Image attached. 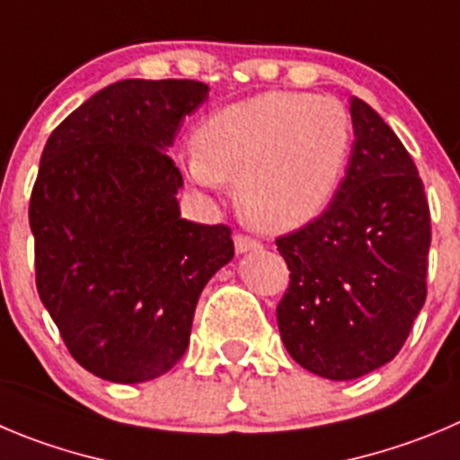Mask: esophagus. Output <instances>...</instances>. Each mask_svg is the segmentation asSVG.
Returning <instances> with one entry per match:
<instances>
[{
    "label": "esophagus",
    "mask_w": 460,
    "mask_h": 460,
    "mask_svg": "<svg viewBox=\"0 0 460 460\" xmlns=\"http://www.w3.org/2000/svg\"><path fill=\"white\" fill-rule=\"evenodd\" d=\"M234 244H235V254H247V252L261 250V243H256V240L247 238V235H240V234L234 238Z\"/></svg>",
    "instance_id": "esophagus-1"
}]
</instances>
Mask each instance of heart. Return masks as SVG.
Listing matches in <instances>:
<instances>
[{"label": "heart", "mask_w": 460, "mask_h": 460, "mask_svg": "<svg viewBox=\"0 0 460 460\" xmlns=\"http://www.w3.org/2000/svg\"><path fill=\"white\" fill-rule=\"evenodd\" d=\"M351 145L354 124L341 100L268 90L206 115L181 170L208 190L235 179L243 220L261 234L283 235L327 210Z\"/></svg>", "instance_id": "obj_1"}]
</instances>
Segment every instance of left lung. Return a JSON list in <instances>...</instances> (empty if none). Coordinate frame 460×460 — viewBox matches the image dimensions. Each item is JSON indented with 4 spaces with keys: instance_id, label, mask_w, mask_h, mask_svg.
I'll return each instance as SVG.
<instances>
[{
    "instance_id": "obj_1",
    "label": "left lung",
    "mask_w": 460,
    "mask_h": 460,
    "mask_svg": "<svg viewBox=\"0 0 460 460\" xmlns=\"http://www.w3.org/2000/svg\"><path fill=\"white\" fill-rule=\"evenodd\" d=\"M354 145L329 208L277 240L290 288L281 341L304 370L349 381L385 366L427 299L431 217L422 179L372 106L349 97Z\"/></svg>"
}]
</instances>
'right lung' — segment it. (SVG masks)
Wrapping results in <instances>:
<instances>
[{"label":"right lung","instance_id":"right-lung-1","mask_svg":"<svg viewBox=\"0 0 460 460\" xmlns=\"http://www.w3.org/2000/svg\"><path fill=\"white\" fill-rule=\"evenodd\" d=\"M208 85L124 79L51 131L29 204L40 302L76 363L113 384L177 366L210 277L234 259L231 229L181 217L167 156Z\"/></svg>","mask_w":460,"mask_h":460}]
</instances>
